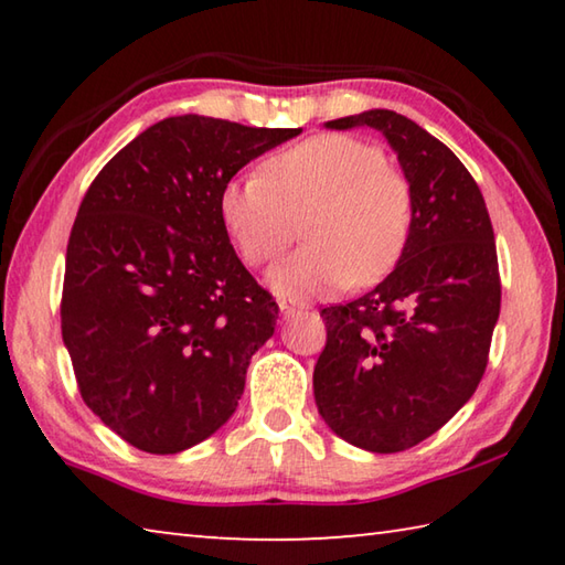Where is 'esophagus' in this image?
I'll return each instance as SVG.
<instances>
[{"label":"esophagus","mask_w":565,"mask_h":565,"mask_svg":"<svg viewBox=\"0 0 565 565\" xmlns=\"http://www.w3.org/2000/svg\"><path fill=\"white\" fill-rule=\"evenodd\" d=\"M279 309H281V317L289 319V317H294V313L303 311V306L301 303H294V301H279Z\"/></svg>","instance_id":"esophagus-1"}]
</instances>
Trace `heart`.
<instances>
[{"label": "heart", "instance_id": "heart-1", "mask_svg": "<svg viewBox=\"0 0 565 565\" xmlns=\"http://www.w3.org/2000/svg\"><path fill=\"white\" fill-rule=\"evenodd\" d=\"M303 222L309 246L276 266L284 296H319L351 281L376 284L396 269L414 228V194L379 147L321 134L276 151L262 177H234L218 191V216L248 266L281 256Z\"/></svg>", "mask_w": 565, "mask_h": 565}]
</instances>
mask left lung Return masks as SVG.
I'll return each instance as SVG.
<instances>
[{"instance_id":"1","label":"left lung","mask_w":565,"mask_h":565,"mask_svg":"<svg viewBox=\"0 0 565 565\" xmlns=\"http://www.w3.org/2000/svg\"><path fill=\"white\" fill-rule=\"evenodd\" d=\"M327 127L384 134L414 194V228L376 289L321 311L327 347L313 396L343 441L406 451L436 434L483 379L501 311L493 226L461 159L404 114L371 109Z\"/></svg>"}]
</instances>
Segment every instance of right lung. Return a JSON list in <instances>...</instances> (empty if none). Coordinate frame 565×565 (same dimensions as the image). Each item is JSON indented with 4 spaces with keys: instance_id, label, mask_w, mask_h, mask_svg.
I'll return each mask as SVG.
<instances>
[{
    "instance_id": "add662e5",
    "label": "right lung",
    "mask_w": 565,
    "mask_h": 565,
    "mask_svg": "<svg viewBox=\"0 0 565 565\" xmlns=\"http://www.w3.org/2000/svg\"><path fill=\"white\" fill-rule=\"evenodd\" d=\"M301 129L169 117L109 159L66 244L62 339L79 394L147 454L218 431L279 306L238 262L218 191Z\"/></svg>"
}]
</instances>
